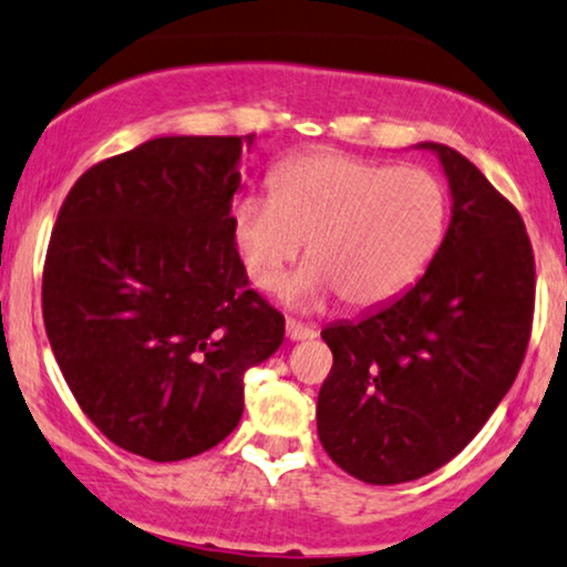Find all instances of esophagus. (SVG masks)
Instances as JSON below:
<instances>
[{
    "instance_id": "esophagus-1",
    "label": "esophagus",
    "mask_w": 567,
    "mask_h": 567,
    "mask_svg": "<svg viewBox=\"0 0 567 567\" xmlns=\"http://www.w3.org/2000/svg\"><path fill=\"white\" fill-rule=\"evenodd\" d=\"M285 333H288L290 341H303V339H315V328L303 326V322H296V320H288L285 322Z\"/></svg>"
}]
</instances>
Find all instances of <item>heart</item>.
<instances>
[{
	"instance_id": "obj_1",
	"label": "heart",
	"mask_w": 567,
	"mask_h": 567,
	"mask_svg": "<svg viewBox=\"0 0 567 567\" xmlns=\"http://www.w3.org/2000/svg\"><path fill=\"white\" fill-rule=\"evenodd\" d=\"M446 231V190L422 166H388L339 151L290 158L271 196L231 209V236L255 288L277 290L307 241V269L285 288L296 307L333 293L352 309L379 307L425 271Z\"/></svg>"
}]
</instances>
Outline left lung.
<instances>
[{"label":"left lung","instance_id":"8db88e82","mask_svg":"<svg viewBox=\"0 0 567 567\" xmlns=\"http://www.w3.org/2000/svg\"><path fill=\"white\" fill-rule=\"evenodd\" d=\"M414 147L450 183L441 247L412 288L322 331L333 369L317 395V435L369 484L450 463L512 390L533 326L536 264L519 213L465 155Z\"/></svg>","mask_w":567,"mask_h":567}]
</instances>
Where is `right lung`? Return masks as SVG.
Listing matches in <instances>:
<instances>
[{
	"mask_svg": "<svg viewBox=\"0 0 567 567\" xmlns=\"http://www.w3.org/2000/svg\"><path fill=\"white\" fill-rule=\"evenodd\" d=\"M247 136H155L91 166L55 220L42 317L80 409L174 463L239 425L245 374L285 339L231 236Z\"/></svg>",
	"mask_w": 567,
	"mask_h": 567,
	"instance_id": "1",
	"label": "right lung"
}]
</instances>
